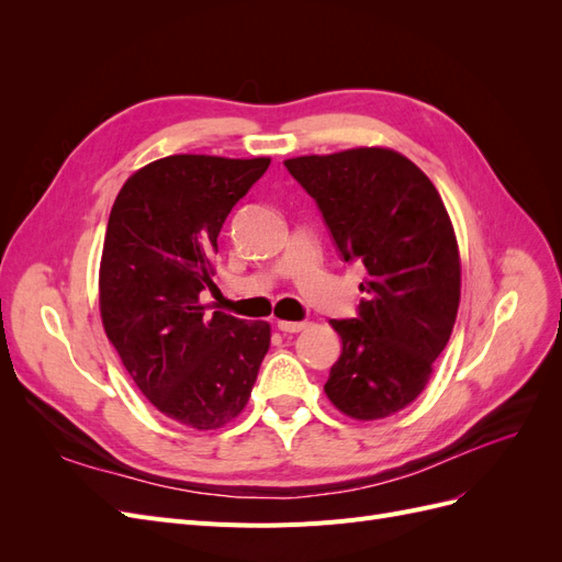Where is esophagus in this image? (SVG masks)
I'll list each match as a JSON object with an SVG mask.
<instances>
[{
	"label": "esophagus",
	"mask_w": 562,
	"mask_h": 562,
	"mask_svg": "<svg viewBox=\"0 0 562 562\" xmlns=\"http://www.w3.org/2000/svg\"><path fill=\"white\" fill-rule=\"evenodd\" d=\"M277 326L283 333H300L307 328V321H277Z\"/></svg>",
	"instance_id": "1"
}]
</instances>
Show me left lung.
<instances>
[{"label":"left lung","mask_w":562,"mask_h":562,"mask_svg":"<svg viewBox=\"0 0 562 562\" xmlns=\"http://www.w3.org/2000/svg\"><path fill=\"white\" fill-rule=\"evenodd\" d=\"M283 164L316 201L342 260L366 267L359 316L330 321L342 353L323 389L353 419L394 415L427 386L457 318L462 267L443 199L386 147Z\"/></svg>","instance_id":"left-lung-1"}]
</instances>
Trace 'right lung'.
<instances>
[{
    "mask_svg": "<svg viewBox=\"0 0 562 562\" xmlns=\"http://www.w3.org/2000/svg\"><path fill=\"white\" fill-rule=\"evenodd\" d=\"M267 157L173 155L116 194L100 260V316L133 382L159 413L199 431L239 415L269 349L265 321L209 314L217 234Z\"/></svg>",
    "mask_w": 562,
    "mask_h": 562,
    "instance_id": "right-lung-1",
    "label": "right lung"
}]
</instances>
